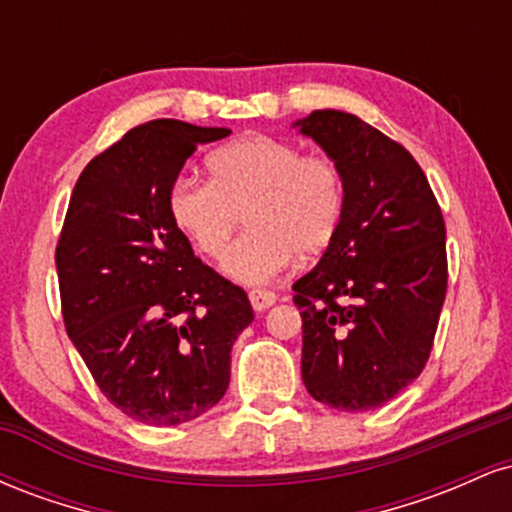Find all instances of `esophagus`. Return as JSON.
I'll use <instances>...</instances> for the list:
<instances>
[{"label":"esophagus","mask_w":512,"mask_h":512,"mask_svg":"<svg viewBox=\"0 0 512 512\" xmlns=\"http://www.w3.org/2000/svg\"><path fill=\"white\" fill-rule=\"evenodd\" d=\"M250 303H252V308L260 313V310H267L269 305L276 303V293L264 291V289H252L250 291Z\"/></svg>","instance_id":"1"}]
</instances>
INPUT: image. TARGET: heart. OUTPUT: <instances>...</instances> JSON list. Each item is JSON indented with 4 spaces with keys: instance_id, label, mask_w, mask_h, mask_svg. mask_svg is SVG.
<instances>
[{
    "instance_id": "heart-1",
    "label": "heart",
    "mask_w": 512,
    "mask_h": 512,
    "mask_svg": "<svg viewBox=\"0 0 512 512\" xmlns=\"http://www.w3.org/2000/svg\"><path fill=\"white\" fill-rule=\"evenodd\" d=\"M209 180L180 175L168 187L175 226L202 255L219 260L240 221L250 231L223 269L243 284H267L298 257L313 260L337 238L344 216V175L337 161L303 154L267 134H245L207 158Z\"/></svg>"
}]
</instances>
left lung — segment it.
Instances as JSON below:
<instances>
[{"label":"left lung","instance_id":"obj_1","mask_svg":"<svg viewBox=\"0 0 512 512\" xmlns=\"http://www.w3.org/2000/svg\"><path fill=\"white\" fill-rule=\"evenodd\" d=\"M344 175V216L317 267L293 284L301 375L317 402L368 411L414 383L448 291L445 221L414 156L342 110L296 122Z\"/></svg>","mask_w":512,"mask_h":512}]
</instances>
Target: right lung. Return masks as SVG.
I'll list each match as a JSON object with an SVG mask.
<instances>
[{
    "label": "right lung",
    "mask_w": 512,
    "mask_h": 512,
    "mask_svg": "<svg viewBox=\"0 0 512 512\" xmlns=\"http://www.w3.org/2000/svg\"><path fill=\"white\" fill-rule=\"evenodd\" d=\"M231 134L154 120L91 158L57 240L62 317L101 392L129 419L178 426L226 395L248 293L197 260L168 187L199 144Z\"/></svg>",
    "instance_id": "1"
}]
</instances>
